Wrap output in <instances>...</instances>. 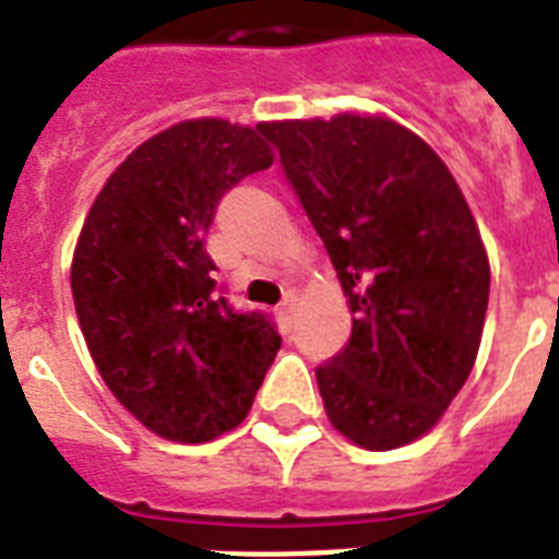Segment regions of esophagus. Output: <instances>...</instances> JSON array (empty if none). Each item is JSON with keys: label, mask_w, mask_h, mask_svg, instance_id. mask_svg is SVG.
I'll return each mask as SVG.
<instances>
[{"label": "esophagus", "mask_w": 559, "mask_h": 559, "mask_svg": "<svg viewBox=\"0 0 559 559\" xmlns=\"http://www.w3.org/2000/svg\"><path fill=\"white\" fill-rule=\"evenodd\" d=\"M296 293H287V296H284V299H281V305H278V313H281V320H290L293 317V311H296Z\"/></svg>", "instance_id": "1"}]
</instances>
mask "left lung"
<instances>
[{"mask_svg": "<svg viewBox=\"0 0 559 559\" xmlns=\"http://www.w3.org/2000/svg\"><path fill=\"white\" fill-rule=\"evenodd\" d=\"M260 132L353 311L346 346L317 367L329 420L358 448H403L436 427L477 358L489 258L468 201L438 153L388 118Z\"/></svg>", "mask_w": 559, "mask_h": 559, "instance_id": "left-lung-1", "label": "left lung"}]
</instances>
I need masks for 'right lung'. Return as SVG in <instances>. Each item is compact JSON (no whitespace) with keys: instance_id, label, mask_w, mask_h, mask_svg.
I'll return each mask as SVG.
<instances>
[{"instance_id":"right-lung-1","label":"right lung","mask_w":559,"mask_h":559,"mask_svg":"<svg viewBox=\"0 0 559 559\" xmlns=\"http://www.w3.org/2000/svg\"><path fill=\"white\" fill-rule=\"evenodd\" d=\"M260 127L201 118L123 159L82 225L70 290L103 382L168 441L246 420L281 349L275 322L218 296L204 237L218 201L272 165Z\"/></svg>"}]
</instances>
